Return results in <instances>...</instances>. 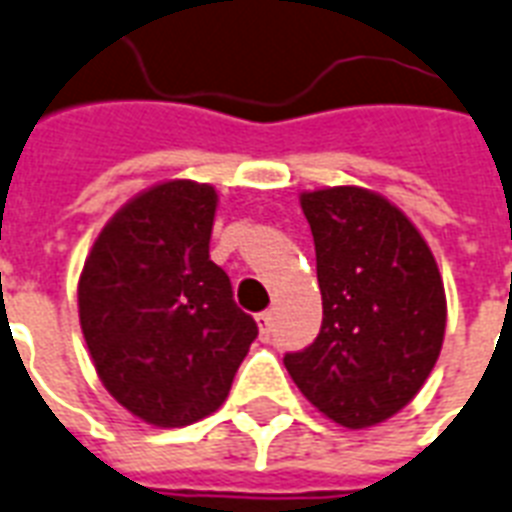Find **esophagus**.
<instances>
[{
  "label": "esophagus",
  "instance_id": "obj_1",
  "mask_svg": "<svg viewBox=\"0 0 512 512\" xmlns=\"http://www.w3.org/2000/svg\"><path fill=\"white\" fill-rule=\"evenodd\" d=\"M256 323H259L261 339H269V334H272V312H259Z\"/></svg>",
  "mask_w": 512,
  "mask_h": 512
}]
</instances>
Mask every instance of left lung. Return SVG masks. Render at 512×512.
Returning a JSON list of instances; mask_svg holds the SVG:
<instances>
[{
  "label": "left lung",
  "mask_w": 512,
  "mask_h": 512,
  "mask_svg": "<svg viewBox=\"0 0 512 512\" xmlns=\"http://www.w3.org/2000/svg\"><path fill=\"white\" fill-rule=\"evenodd\" d=\"M323 296L318 339L283 358L301 395L363 430L408 406L446 334V291L419 229L363 186L301 192Z\"/></svg>",
  "instance_id": "8db88e82"
}]
</instances>
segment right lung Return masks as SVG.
Returning a JSON list of instances; mask_svg holds the SVG:
<instances>
[{
	"label": "right lung",
	"instance_id": "right-lung-1",
	"mask_svg": "<svg viewBox=\"0 0 512 512\" xmlns=\"http://www.w3.org/2000/svg\"><path fill=\"white\" fill-rule=\"evenodd\" d=\"M216 205L211 184H154L106 221L79 275V326L98 379L149 425L213 414L259 336L211 261Z\"/></svg>",
	"mask_w": 512,
	"mask_h": 512
}]
</instances>
